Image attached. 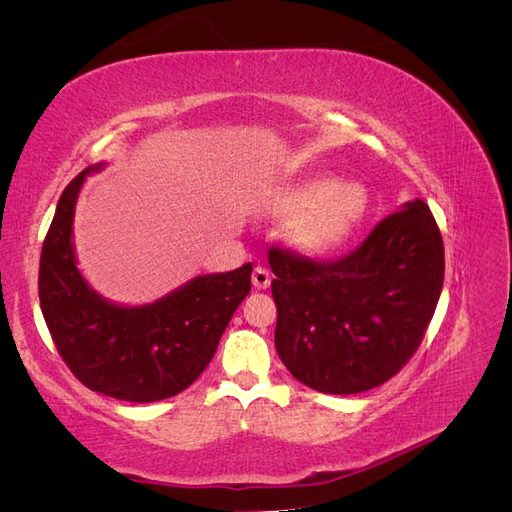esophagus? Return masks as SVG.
<instances>
[{"instance_id":"34e87169","label":"esophagus","mask_w":512,"mask_h":512,"mask_svg":"<svg viewBox=\"0 0 512 512\" xmlns=\"http://www.w3.org/2000/svg\"><path fill=\"white\" fill-rule=\"evenodd\" d=\"M252 284H254V288H258V290H265V288H269V284H271V273L265 269V267H256L254 269V273H252Z\"/></svg>"}]
</instances>
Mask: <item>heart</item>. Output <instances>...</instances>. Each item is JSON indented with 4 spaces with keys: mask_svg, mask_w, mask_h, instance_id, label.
I'll return each mask as SVG.
<instances>
[{
    "mask_svg": "<svg viewBox=\"0 0 512 512\" xmlns=\"http://www.w3.org/2000/svg\"><path fill=\"white\" fill-rule=\"evenodd\" d=\"M369 198L363 185L316 177L290 188L275 205V215L294 218L290 239L307 254H329L342 247L361 224Z\"/></svg>",
    "mask_w": 512,
    "mask_h": 512,
    "instance_id": "heart-1",
    "label": "heart"
}]
</instances>
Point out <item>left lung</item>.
Here are the masks:
<instances>
[{
	"label": "left lung",
	"instance_id": "left-lung-1",
	"mask_svg": "<svg viewBox=\"0 0 512 512\" xmlns=\"http://www.w3.org/2000/svg\"><path fill=\"white\" fill-rule=\"evenodd\" d=\"M275 348L320 393L354 395L399 374L421 346L444 282V245L423 200L384 218L354 252L314 260L273 245Z\"/></svg>",
	"mask_w": 512,
	"mask_h": 512
}]
</instances>
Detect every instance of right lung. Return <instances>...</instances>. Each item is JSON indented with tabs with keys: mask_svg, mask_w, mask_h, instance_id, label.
I'll return each mask as SVG.
<instances>
[{
	"mask_svg": "<svg viewBox=\"0 0 512 512\" xmlns=\"http://www.w3.org/2000/svg\"><path fill=\"white\" fill-rule=\"evenodd\" d=\"M61 192L40 254L38 297L61 359L87 389L134 404L175 397L203 374L235 309L252 288V265L194 277L141 307L106 303L87 286L72 252L74 203L89 170Z\"/></svg>",
	"mask_w": 512,
	"mask_h": 512,
	"instance_id": "1",
	"label": "right lung"
}]
</instances>
